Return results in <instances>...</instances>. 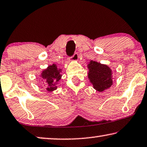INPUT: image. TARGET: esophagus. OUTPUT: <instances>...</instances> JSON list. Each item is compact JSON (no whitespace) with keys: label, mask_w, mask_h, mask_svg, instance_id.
I'll return each instance as SVG.
<instances>
[{"label":"esophagus","mask_w":147,"mask_h":147,"mask_svg":"<svg viewBox=\"0 0 147 147\" xmlns=\"http://www.w3.org/2000/svg\"><path fill=\"white\" fill-rule=\"evenodd\" d=\"M78 57H79L78 53L77 52H76V53H74L73 56L71 57V59L72 61H77V60L78 59Z\"/></svg>","instance_id":"34e87169"}]
</instances>
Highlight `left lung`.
<instances>
[{"instance_id":"obj_1","label":"left lung","mask_w":147,"mask_h":147,"mask_svg":"<svg viewBox=\"0 0 147 147\" xmlns=\"http://www.w3.org/2000/svg\"><path fill=\"white\" fill-rule=\"evenodd\" d=\"M88 66L89 69L88 78L95 90L103 92L111 87L113 84L112 71L107 65L91 61Z\"/></svg>"}]
</instances>
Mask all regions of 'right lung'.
Instances as JSON below:
<instances>
[{
  "instance_id": "right-lung-1",
  "label": "right lung",
  "mask_w": 147,
  "mask_h": 147,
  "mask_svg": "<svg viewBox=\"0 0 147 147\" xmlns=\"http://www.w3.org/2000/svg\"><path fill=\"white\" fill-rule=\"evenodd\" d=\"M61 70L58 69L56 65L54 64L49 66L47 69L42 71L40 76L46 82L47 90L49 92L57 89V82L61 77Z\"/></svg>"
}]
</instances>
